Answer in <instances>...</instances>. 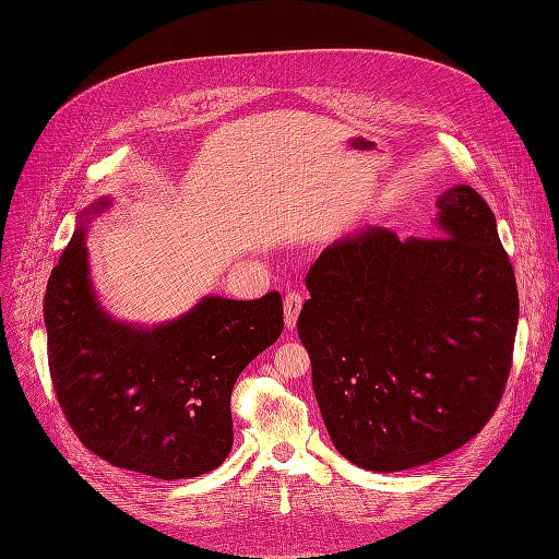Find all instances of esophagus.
<instances>
[{
    "label": "esophagus",
    "mask_w": 559,
    "mask_h": 559,
    "mask_svg": "<svg viewBox=\"0 0 559 559\" xmlns=\"http://www.w3.org/2000/svg\"><path fill=\"white\" fill-rule=\"evenodd\" d=\"M300 308H302V296L298 292H289L284 296V324L289 331L296 326Z\"/></svg>",
    "instance_id": "esophagus-1"
}]
</instances>
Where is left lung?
<instances>
[{
  "label": "left lung",
  "instance_id": "left-lung-1",
  "mask_svg": "<svg viewBox=\"0 0 559 559\" xmlns=\"http://www.w3.org/2000/svg\"><path fill=\"white\" fill-rule=\"evenodd\" d=\"M436 238L366 226L310 267L298 335L335 450L368 471L429 464L492 417L518 331L513 265L466 183L436 200Z\"/></svg>",
  "mask_w": 559,
  "mask_h": 559
}]
</instances>
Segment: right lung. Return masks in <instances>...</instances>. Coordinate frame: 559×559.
Returning <instances> with one entry per match:
<instances>
[{
	"label": "right lung",
	"instance_id": "right-lung-1",
	"mask_svg": "<svg viewBox=\"0 0 559 559\" xmlns=\"http://www.w3.org/2000/svg\"><path fill=\"white\" fill-rule=\"evenodd\" d=\"M111 205L79 216L44 298L48 368L79 441L105 462L160 480L195 478L233 448L230 392L282 329V296H202L177 319L140 326L111 317L91 280L86 230Z\"/></svg>",
	"mask_w": 559,
	"mask_h": 559
}]
</instances>
